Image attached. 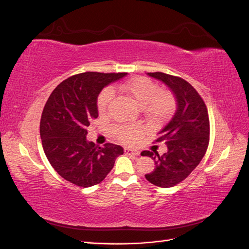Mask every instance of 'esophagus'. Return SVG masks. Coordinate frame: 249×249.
Returning <instances> with one entry per match:
<instances>
[{"label": "esophagus", "mask_w": 249, "mask_h": 249, "mask_svg": "<svg viewBox=\"0 0 249 249\" xmlns=\"http://www.w3.org/2000/svg\"><path fill=\"white\" fill-rule=\"evenodd\" d=\"M124 154L127 156H139L140 152L138 149L134 148H124Z\"/></svg>", "instance_id": "esophagus-1"}]
</instances>
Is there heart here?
Instances as JSON below:
<instances>
[{"label": "heart", "mask_w": 249, "mask_h": 249, "mask_svg": "<svg viewBox=\"0 0 249 249\" xmlns=\"http://www.w3.org/2000/svg\"><path fill=\"white\" fill-rule=\"evenodd\" d=\"M118 88L129 95L138 106L144 108L145 114L154 123H161L175 110L176 101L169 91L160 90L155 82L145 77H137L120 84ZM114 92L111 88L104 89L97 99V110L105 113ZM136 126H119L114 130L116 136L124 142H133L140 133Z\"/></svg>", "instance_id": "1"}]
</instances>
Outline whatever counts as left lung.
Returning <instances> with one entry per match:
<instances>
[{
  "label": "left lung",
  "mask_w": 249,
  "mask_h": 249,
  "mask_svg": "<svg viewBox=\"0 0 249 249\" xmlns=\"http://www.w3.org/2000/svg\"><path fill=\"white\" fill-rule=\"evenodd\" d=\"M147 74L164 83L177 101L175 114L158 132L157 141L164 140L167 152L161 156L149 150L141 153L155 162L154 171L145 175L148 182L169 188L189 176L207 152L210 136L208 110L198 92L184 79L159 71Z\"/></svg>",
  "instance_id": "obj_1"
}]
</instances>
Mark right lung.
I'll return each instance as SVG.
<instances>
[{
	"mask_svg": "<svg viewBox=\"0 0 249 249\" xmlns=\"http://www.w3.org/2000/svg\"><path fill=\"white\" fill-rule=\"evenodd\" d=\"M125 76L79 73L60 83L50 95L40 119L42 147L53 168L69 182L83 188L101 183L124 154V148L113 143L101 147L88 141L86 129L99 116L102 90Z\"/></svg>",
	"mask_w": 249,
	"mask_h": 249,
	"instance_id": "1",
	"label": "right lung"
}]
</instances>
